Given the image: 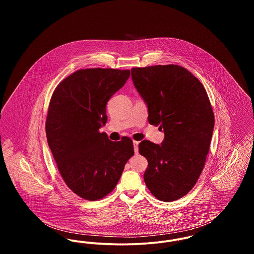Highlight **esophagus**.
<instances>
[{"label":"esophagus","mask_w":254,"mask_h":254,"mask_svg":"<svg viewBox=\"0 0 254 254\" xmlns=\"http://www.w3.org/2000/svg\"><path fill=\"white\" fill-rule=\"evenodd\" d=\"M138 145H139V142L133 141V148H134V152H135L136 154L138 153Z\"/></svg>","instance_id":"1"}]
</instances>
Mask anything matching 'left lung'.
Masks as SVG:
<instances>
[{
  "mask_svg": "<svg viewBox=\"0 0 254 254\" xmlns=\"http://www.w3.org/2000/svg\"><path fill=\"white\" fill-rule=\"evenodd\" d=\"M131 78L149 124L165 133L161 145L139 144L148 162L145 185L159 200L175 201L191 190L204 169L214 127L209 99L193 74L177 64L134 67Z\"/></svg>",
  "mask_w": 254,
  "mask_h": 254,
  "instance_id": "8db88e82",
  "label": "left lung"
}]
</instances>
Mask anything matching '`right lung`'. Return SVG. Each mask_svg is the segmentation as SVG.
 I'll return each instance as SVG.
<instances>
[{
  "label": "right lung",
  "mask_w": 254,
  "mask_h": 254,
  "mask_svg": "<svg viewBox=\"0 0 254 254\" xmlns=\"http://www.w3.org/2000/svg\"><path fill=\"white\" fill-rule=\"evenodd\" d=\"M130 71L86 68L72 73L55 88L46 132L61 176L73 192L96 201L113 190L134 154L132 140L110 141L99 131L108 121L106 106Z\"/></svg>",
  "instance_id": "obj_1"
}]
</instances>
